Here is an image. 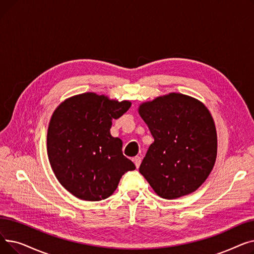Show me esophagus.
Returning a JSON list of instances; mask_svg holds the SVG:
<instances>
[{
    "instance_id": "34e87169",
    "label": "esophagus",
    "mask_w": 254,
    "mask_h": 254,
    "mask_svg": "<svg viewBox=\"0 0 254 254\" xmlns=\"http://www.w3.org/2000/svg\"><path fill=\"white\" fill-rule=\"evenodd\" d=\"M132 162H134V164H135L136 168L138 169V168L140 167V165H141V162H142V159H141V157H140V156H136V157H134V158H132Z\"/></svg>"
}]
</instances>
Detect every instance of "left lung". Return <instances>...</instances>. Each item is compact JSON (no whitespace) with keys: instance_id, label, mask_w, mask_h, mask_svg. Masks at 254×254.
I'll return each instance as SVG.
<instances>
[{"instance_id":"1","label":"left lung","mask_w":254,"mask_h":254,"mask_svg":"<svg viewBox=\"0 0 254 254\" xmlns=\"http://www.w3.org/2000/svg\"><path fill=\"white\" fill-rule=\"evenodd\" d=\"M138 112L154 139L141 174L163 198L195 191L210 175L217 154L216 127L207 107L192 97L170 92L142 103Z\"/></svg>"}]
</instances>
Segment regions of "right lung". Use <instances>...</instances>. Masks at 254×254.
<instances>
[{
  "label": "right lung",
  "instance_id": "obj_1",
  "mask_svg": "<svg viewBox=\"0 0 254 254\" xmlns=\"http://www.w3.org/2000/svg\"><path fill=\"white\" fill-rule=\"evenodd\" d=\"M130 105L85 92L64 100L53 112L47 130L49 163L74 196L90 202L109 197L125 173L136 169L123 154V141L110 134L112 120Z\"/></svg>",
  "mask_w": 254,
  "mask_h": 254
}]
</instances>
